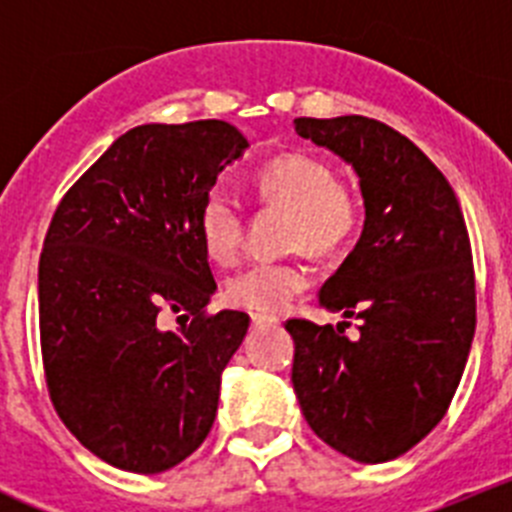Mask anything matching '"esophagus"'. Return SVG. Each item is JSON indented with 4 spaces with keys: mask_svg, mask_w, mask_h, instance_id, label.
I'll return each mask as SVG.
<instances>
[{
    "mask_svg": "<svg viewBox=\"0 0 512 512\" xmlns=\"http://www.w3.org/2000/svg\"><path fill=\"white\" fill-rule=\"evenodd\" d=\"M251 323L253 325H274L279 323L277 315H266V312H251Z\"/></svg>",
    "mask_w": 512,
    "mask_h": 512,
    "instance_id": "34e87169",
    "label": "esophagus"
}]
</instances>
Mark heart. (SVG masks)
Segmentation results:
<instances>
[{"mask_svg": "<svg viewBox=\"0 0 512 512\" xmlns=\"http://www.w3.org/2000/svg\"><path fill=\"white\" fill-rule=\"evenodd\" d=\"M253 192L261 205L289 210V246L312 256H336L356 241L364 225L359 194L338 182L336 166L295 151L271 158L253 174ZM197 230L207 256L217 264H233L243 246V215L228 194L210 192L197 212ZM307 284L305 266L295 261H256L225 282V302L251 312H279Z\"/></svg>", "mask_w": 512, "mask_h": 512, "instance_id": "b5f03b06", "label": "heart"}]
</instances>
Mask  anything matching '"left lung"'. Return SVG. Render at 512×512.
<instances>
[{
    "label": "left lung",
    "mask_w": 512,
    "mask_h": 512,
    "mask_svg": "<svg viewBox=\"0 0 512 512\" xmlns=\"http://www.w3.org/2000/svg\"><path fill=\"white\" fill-rule=\"evenodd\" d=\"M295 130L354 166L366 220L320 305L361 320L284 323L292 384L310 428L343 456L382 464L441 423L477 325L472 243L446 176L413 140L361 115L297 117Z\"/></svg>",
    "instance_id": "8db88e82"
}]
</instances>
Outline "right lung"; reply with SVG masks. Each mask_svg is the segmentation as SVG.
<instances>
[{
  "mask_svg": "<svg viewBox=\"0 0 512 512\" xmlns=\"http://www.w3.org/2000/svg\"><path fill=\"white\" fill-rule=\"evenodd\" d=\"M246 148L223 120L138 125L53 212L38 264L45 384L63 425L112 467L166 472L215 423L248 315L207 312L217 284L197 212Z\"/></svg>",
  "mask_w": 512,
  "mask_h": 512,
  "instance_id": "1",
  "label": "right lung"
}]
</instances>
